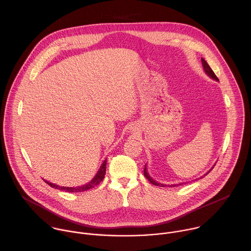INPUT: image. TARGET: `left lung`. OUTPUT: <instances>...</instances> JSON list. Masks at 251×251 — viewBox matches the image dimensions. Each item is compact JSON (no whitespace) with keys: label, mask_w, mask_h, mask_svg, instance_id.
Listing matches in <instances>:
<instances>
[{"label":"left lung","mask_w":251,"mask_h":251,"mask_svg":"<svg viewBox=\"0 0 251 251\" xmlns=\"http://www.w3.org/2000/svg\"><path fill=\"white\" fill-rule=\"evenodd\" d=\"M201 63H202V66H203V69H204V71H205V74L208 75V76H210L211 78H213V79H216V80H218L219 81V78H218V76L214 75V73L212 71V69L210 68V66L207 64V62L203 59V58H201ZM209 173V172H208ZM205 175H207V173L205 174ZM204 175V176H205ZM144 176H145V177L147 178V180L151 183V184H153V185H155V186H160V187H166L165 185H161V184H159V183H157V182H155L152 177H150V176H149V174L147 173V170H146V167H145V169H144ZM176 185H173V186H171V187H175Z\"/></svg>","instance_id":"obj_1"}]
</instances>
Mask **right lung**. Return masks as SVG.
<instances>
[{"instance_id": "1", "label": "right lung", "mask_w": 251, "mask_h": 251, "mask_svg": "<svg viewBox=\"0 0 251 251\" xmlns=\"http://www.w3.org/2000/svg\"><path fill=\"white\" fill-rule=\"evenodd\" d=\"M105 172H106V161L103 162V164L101 165L100 167V170L98 171L97 175L94 176L93 180L91 182H89L88 184L84 185V186H81V187H77V188H68V187H59V186H56L54 184H51L48 181H45L49 186H50L51 188H54V189H57V190H60V191H64V192H69V193H78V192H84V191H87L89 189H92L96 186H98L102 181L103 178L105 176Z\"/></svg>"}]
</instances>
